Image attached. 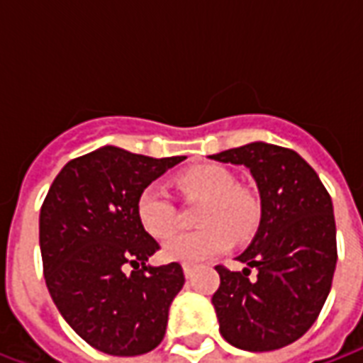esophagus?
<instances>
[{
	"label": "esophagus",
	"mask_w": 363,
	"mask_h": 363,
	"mask_svg": "<svg viewBox=\"0 0 363 363\" xmlns=\"http://www.w3.org/2000/svg\"><path fill=\"white\" fill-rule=\"evenodd\" d=\"M194 270H196V267H194V264H186V262L182 264V272H184V276H186V278H190V276L194 274Z\"/></svg>",
	"instance_id": "1"
}]
</instances>
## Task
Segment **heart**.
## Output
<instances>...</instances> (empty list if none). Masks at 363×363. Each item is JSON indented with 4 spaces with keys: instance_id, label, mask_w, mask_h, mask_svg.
I'll return each mask as SVG.
<instances>
[{
    "instance_id": "1",
    "label": "heart",
    "mask_w": 363,
    "mask_h": 363,
    "mask_svg": "<svg viewBox=\"0 0 363 363\" xmlns=\"http://www.w3.org/2000/svg\"><path fill=\"white\" fill-rule=\"evenodd\" d=\"M179 184L186 194L204 200L198 212L202 228L169 237L161 247L167 260L194 264L225 251L231 239L243 243L257 233L262 216L259 196L252 190L235 186V174L228 167H194L181 174ZM135 213L150 235L161 239L173 231L174 206L159 184H150L140 192Z\"/></svg>"
}]
</instances>
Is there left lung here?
Returning a JSON list of instances; mask_svg holds the SVG:
<instances>
[{
  "mask_svg": "<svg viewBox=\"0 0 363 363\" xmlns=\"http://www.w3.org/2000/svg\"><path fill=\"white\" fill-rule=\"evenodd\" d=\"M210 159L247 167L262 208L257 235L237 257L243 270L216 267L220 288L212 305L220 333L241 350H278L309 330L333 286V200L319 174L294 150L251 142Z\"/></svg>",
  "mask_w": 363,
  "mask_h": 363,
  "instance_id": "left-lung-1",
  "label": "left lung"
}]
</instances>
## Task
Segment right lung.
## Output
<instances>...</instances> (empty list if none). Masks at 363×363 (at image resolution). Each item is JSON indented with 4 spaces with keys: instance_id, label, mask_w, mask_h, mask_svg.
Returning a JSON list of instances; mask_svg holds the SVG:
<instances>
[{
    "instance_id": "add662e5",
    "label": "right lung",
    "mask_w": 363,
    "mask_h": 363,
    "mask_svg": "<svg viewBox=\"0 0 363 363\" xmlns=\"http://www.w3.org/2000/svg\"><path fill=\"white\" fill-rule=\"evenodd\" d=\"M184 159L103 145L66 163L44 198L38 231L52 301L67 325L104 354L140 356L165 336L184 274L179 262H147L159 245L142 228L135 202ZM128 264L132 273L125 272Z\"/></svg>"
}]
</instances>
